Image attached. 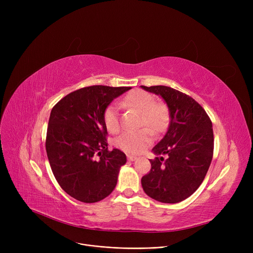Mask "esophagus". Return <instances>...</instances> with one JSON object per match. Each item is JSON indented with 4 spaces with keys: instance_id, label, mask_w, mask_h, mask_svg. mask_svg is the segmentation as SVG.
<instances>
[{
    "instance_id": "34e87169",
    "label": "esophagus",
    "mask_w": 253,
    "mask_h": 253,
    "mask_svg": "<svg viewBox=\"0 0 253 253\" xmlns=\"http://www.w3.org/2000/svg\"><path fill=\"white\" fill-rule=\"evenodd\" d=\"M127 159L129 161H134V160H136V157L132 156V155H127Z\"/></svg>"
}]
</instances>
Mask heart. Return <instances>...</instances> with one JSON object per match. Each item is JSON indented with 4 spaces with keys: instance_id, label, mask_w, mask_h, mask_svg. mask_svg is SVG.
<instances>
[{
    "instance_id": "obj_1",
    "label": "heart",
    "mask_w": 253,
    "mask_h": 253,
    "mask_svg": "<svg viewBox=\"0 0 253 253\" xmlns=\"http://www.w3.org/2000/svg\"><path fill=\"white\" fill-rule=\"evenodd\" d=\"M122 104L140 111L142 116L140 125L151 127L155 133H161L169 124L168 106L162 101H156V97L148 91L134 90L128 93L123 98ZM103 122L111 133L119 131L121 124L117 103H111L104 110ZM150 129L142 128L135 131H125L117 137L116 145L127 153H140L145 145L153 141V132Z\"/></svg>"
}]
</instances>
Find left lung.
<instances>
[{"label": "left lung", "mask_w": 253, "mask_h": 253, "mask_svg": "<svg viewBox=\"0 0 253 253\" xmlns=\"http://www.w3.org/2000/svg\"><path fill=\"white\" fill-rule=\"evenodd\" d=\"M161 95L170 111L163 139L153 149L157 155L141 178L144 193L162 203H178L194 194L204 180L214 149L212 122L194 98L167 86H141Z\"/></svg>", "instance_id": "8db88e82"}]
</instances>
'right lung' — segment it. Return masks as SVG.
Listing matches in <instances>:
<instances>
[{"instance_id": "add662e5", "label": "right lung", "mask_w": 253, "mask_h": 253, "mask_svg": "<svg viewBox=\"0 0 253 253\" xmlns=\"http://www.w3.org/2000/svg\"><path fill=\"white\" fill-rule=\"evenodd\" d=\"M129 89L88 86L71 92L53 106L46 135L48 160L61 189L78 201L98 202L116 187L126 155L108 149L103 112Z\"/></svg>"}]
</instances>
